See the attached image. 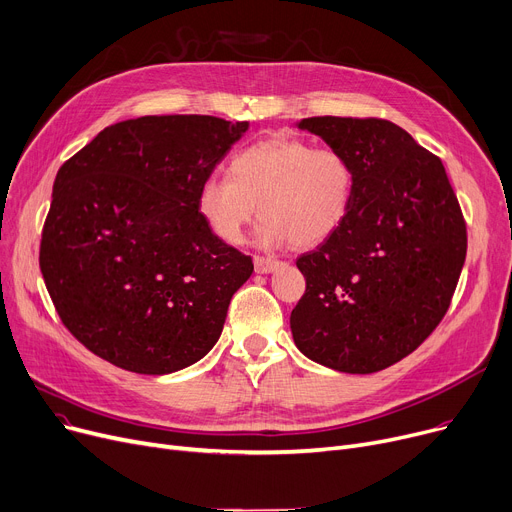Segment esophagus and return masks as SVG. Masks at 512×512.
Here are the masks:
<instances>
[{"label": "esophagus", "instance_id": "obj_1", "mask_svg": "<svg viewBox=\"0 0 512 512\" xmlns=\"http://www.w3.org/2000/svg\"><path fill=\"white\" fill-rule=\"evenodd\" d=\"M281 264H283V262H279V260H275V258L254 256V268H256V273H260V275L275 273V270H277Z\"/></svg>", "mask_w": 512, "mask_h": 512}]
</instances>
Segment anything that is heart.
Instances as JSON below:
<instances>
[{"mask_svg":"<svg viewBox=\"0 0 512 512\" xmlns=\"http://www.w3.org/2000/svg\"><path fill=\"white\" fill-rule=\"evenodd\" d=\"M353 182V167L339 150L277 134L237 150L229 177H204L196 210L221 242L239 244L260 206L264 246L312 248L343 225Z\"/></svg>","mask_w":512,"mask_h":512,"instance_id":"heart-1","label":"heart"}]
</instances>
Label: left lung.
I'll list each match as a JSON object with an SVG mask.
<instances>
[{"instance_id":"obj_1","label":"left lung","mask_w":512,"mask_h":512,"mask_svg":"<svg viewBox=\"0 0 512 512\" xmlns=\"http://www.w3.org/2000/svg\"><path fill=\"white\" fill-rule=\"evenodd\" d=\"M353 167L343 225L297 258L306 293L291 335L306 357L372 374L422 345L446 314L467 254V227L442 161L376 117H306Z\"/></svg>"}]
</instances>
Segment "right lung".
Wrapping results in <instances>:
<instances>
[{
    "instance_id": "1",
    "label": "right lung",
    "mask_w": 512,
    "mask_h": 512,
    "mask_svg": "<svg viewBox=\"0 0 512 512\" xmlns=\"http://www.w3.org/2000/svg\"><path fill=\"white\" fill-rule=\"evenodd\" d=\"M248 128L146 115L105 128L59 167L39 264L59 318L88 351L163 376L215 347L254 264L210 233L196 190Z\"/></svg>"
}]
</instances>
